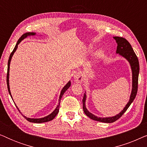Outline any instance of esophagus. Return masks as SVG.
<instances>
[{
  "label": "esophagus",
  "instance_id": "obj_1",
  "mask_svg": "<svg viewBox=\"0 0 147 147\" xmlns=\"http://www.w3.org/2000/svg\"><path fill=\"white\" fill-rule=\"evenodd\" d=\"M83 74H82L81 72H78L74 76V80L75 81L77 82V83H81L83 81Z\"/></svg>",
  "mask_w": 147,
  "mask_h": 147
}]
</instances>
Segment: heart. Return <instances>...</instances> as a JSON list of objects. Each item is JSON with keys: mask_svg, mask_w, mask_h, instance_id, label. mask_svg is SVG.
Listing matches in <instances>:
<instances>
[{"mask_svg": "<svg viewBox=\"0 0 147 147\" xmlns=\"http://www.w3.org/2000/svg\"><path fill=\"white\" fill-rule=\"evenodd\" d=\"M100 54H101V53H99V55H100Z\"/></svg>", "mask_w": 147, "mask_h": 147, "instance_id": "obj_1", "label": "heart"}]
</instances>
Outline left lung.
I'll use <instances>...</instances> for the list:
<instances>
[{
    "mask_svg": "<svg viewBox=\"0 0 147 147\" xmlns=\"http://www.w3.org/2000/svg\"><path fill=\"white\" fill-rule=\"evenodd\" d=\"M114 39L116 41L117 43V49H116V53H119L120 55L123 56L126 59L129 61L132 68V93L130 95V98L129 102L126 104L125 107L120 112V113L117 114L116 116H114L113 117L109 118H98L97 116H94L88 111L85 106L86 101V94H84L83 100H82V103H83V110L84 113L86 114V116H88L91 119L96 120V121H99L102 122H106V123H112L117 120L118 119L121 117L123 115V114L126 111L130 104L135 98L136 94H137L138 90V74H139V62L136 55L134 53L132 46L129 43L127 40L121 37H114Z\"/></svg>",
    "mask_w": 147,
    "mask_h": 147,
    "instance_id": "1",
    "label": "left lung"
}]
</instances>
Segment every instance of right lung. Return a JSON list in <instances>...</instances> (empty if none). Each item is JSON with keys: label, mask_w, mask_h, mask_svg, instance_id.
<instances>
[{"label": "right lung", "mask_w": 147, "mask_h": 147, "mask_svg": "<svg viewBox=\"0 0 147 147\" xmlns=\"http://www.w3.org/2000/svg\"><path fill=\"white\" fill-rule=\"evenodd\" d=\"M35 33H26L25 34H23V35L21 36V37L19 38V39L18 40L17 44H16L15 48H14L13 51H12V53H11V55H10V57H9V61H8V68H7V88H8V90H9V92L10 94V95L11 96V91H10V88H9V68H10V62H11V58L13 57V55L15 53L16 49H17V48L18 47V45H19V43L21 42L22 40L23 39H25V37H27V36H30V35H35ZM70 85H71V82H69L68 83L66 84V85L64 86L63 89H62L61 92V94H60V96H59V104H58L57 108H55V110H54V111L52 112L51 114H49V116H46V117H44V118H27L25 117V116H24V117L25 118V119L27 120V121H29L30 122H34V123H42V122H49V121H51L55 117L56 115L58 114V112H59V104H60V100L61 99V97L63 96L64 92H65L66 90H67L68 88H69ZM12 98V96H11ZM18 109V108H17Z\"/></svg>", "instance_id": "right-lung-1"}]
</instances>
